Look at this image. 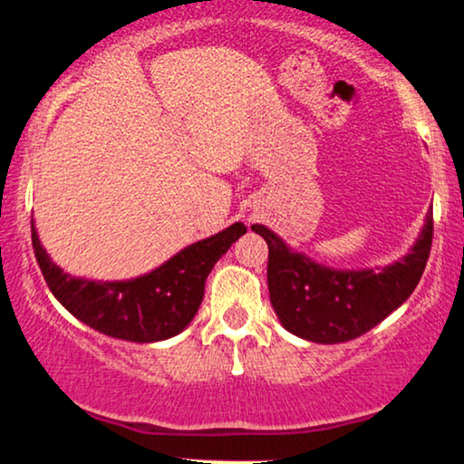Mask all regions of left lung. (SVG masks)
<instances>
[{
    "label": "left lung",
    "instance_id": "8db88e82",
    "mask_svg": "<svg viewBox=\"0 0 464 464\" xmlns=\"http://www.w3.org/2000/svg\"><path fill=\"white\" fill-rule=\"evenodd\" d=\"M269 246L267 284L282 326L316 343H342L372 331L418 286L433 244V212L411 252L384 269L342 271L293 252L274 231L252 225Z\"/></svg>",
    "mask_w": 464,
    "mask_h": 464
}]
</instances>
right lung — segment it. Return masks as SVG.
Here are the masks:
<instances>
[{
  "label": "right lung",
  "mask_w": 464,
  "mask_h": 464,
  "mask_svg": "<svg viewBox=\"0 0 464 464\" xmlns=\"http://www.w3.org/2000/svg\"><path fill=\"white\" fill-rule=\"evenodd\" d=\"M246 233L242 222L178 252L150 274L127 282H92L63 274L42 248L31 222V242L42 276L59 304L103 335L150 343L174 337L199 310L206 277Z\"/></svg>",
  "instance_id": "obj_1"
}]
</instances>
